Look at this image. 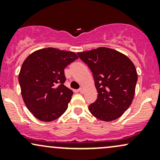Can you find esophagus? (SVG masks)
Returning <instances> with one entry per match:
<instances>
[{
    "label": "esophagus",
    "mask_w": 160,
    "mask_h": 160,
    "mask_svg": "<svg viewBox=\"0 0 160 160\" xmlns=\"http://www.w3.org/2000/svg\"><path fill=\"white\" fill-rule=\"evenodd\" d=\"M78 91H79V92H80V93H83V92H84V91H83V89H82V87H80V89H78Z\"/></svg>",
    "instance_id": "1"
}]
</instances>
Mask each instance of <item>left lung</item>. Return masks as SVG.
<instances>
[{
    "instance_id": "1",
    "label": "left lung",
    "mask_w": 160,
    "mask_h": 160,
    "mask_svg": "<svg viewBox=\"0 0 160 160\" xmlns=\"http://www.w3.org/2000/svg\"><path fill=\"white\" fill-rule=\"evenodd\" d=\"M78 55L90 68L98 92V98L89 106V111L102 121L118 119L131 105L135 95L138 74L133 62L107 47Z\"/></svg>"
}]
</instances>
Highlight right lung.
Masks as SVG:
<instances>
[{"instance_id":"right-lung-1","label":"right lung","mask_w":160,"mask_h":160,"mask_svg":"<svg viewBox=\"0 0 160 160\" xmlns=\"http://www.w3.org/2000/svg\"><path fill=\"white\" fill-rule=\"evenodd\" d=\"M78 58L75 52L52 47L37 50L25 58L19 74L21 94L37 119L51 122L67 110L73 92L64 85V69Z\"/></svg>"}]
</instances>
